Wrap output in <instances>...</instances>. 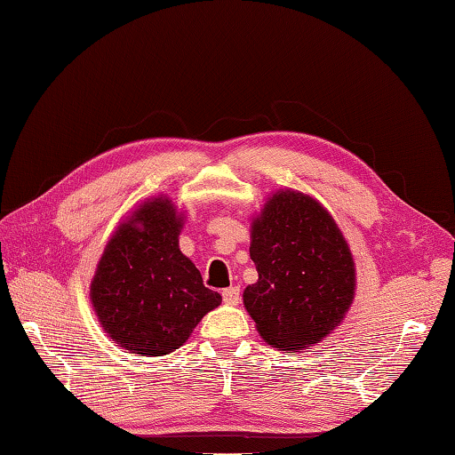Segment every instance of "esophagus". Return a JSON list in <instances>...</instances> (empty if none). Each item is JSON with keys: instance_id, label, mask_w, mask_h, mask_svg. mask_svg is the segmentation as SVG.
I'll return each mask as SVG.
<instances>
[{"instance_id": "esophagus-1", "label": "esophagus", "mask_w": 455, "mask_h": 455, "mask_svg": "<svg viewBox=\"0 0 455 455\" xmlns=\"http://www.w3.org/2000/svg\"><path fill=\"white\" fill-rule=\"evenodd\" d=\"M221 297H224V303L231 305V307H235L239 301H242V293H239V287L224 289V293H221Z\"/></svg>"}]
</instances>
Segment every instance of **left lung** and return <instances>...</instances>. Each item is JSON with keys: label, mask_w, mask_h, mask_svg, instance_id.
<instances>
[{"label": "left lung", "mask_w": 455, "mask_h": 455, "mask_svg": "<svg viewBox=\"0 0 455 455\" xmlns=\"http://www.w3.org/2000/svg\"><path fill=\"white\" fill-rule=\"evenodd\" d=\"M250 255L259 279L243 307L267 345L303 350L345 321L356 291V265L337 221L313 196L273 192L251 220Z\"/></svg>", "instance_id": "1"}]
</instances>
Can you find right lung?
Wrapping results in <instances>:
<instances>
[{
	"mask_svg": "<svg viewBox=\"0 0 455 455\" xmlns=\"http://www.w3.org/2000/svg\"><path fill=\"white\" fill-rule=\"evenodd\" d=\"M184 212L168 196L144 200L116 226L91 281L94 315L116 347L164 356L190 339L221 295L180 251Z\"/></svg>",
	"mask_w": 455,
	"mask_h": 455,
	"instance_id": "1",
	"label": "right lung"
}]
</instances>
